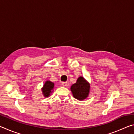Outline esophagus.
Listing matches in <instances>:
<instances>
[{"mask_svg": "<svg viewBox=\"0 0 134 134\" xmlns=\"http://www.w3.org/2000/svg\"><path fill=\"white\" fill-rule=\"evenodd\" d=\"M62 85H63V86H64V87H66V86H68V83L67 82H63Z\"/></svg>", "mask_w": 134, "mask_h": 134, "instance_id": "esophagus-1", "label": "esophagus"}]
</instances>
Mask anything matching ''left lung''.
<instances>
[{
  "mask_svg": "<svg viewBox=\"0 0 134 134\" xmlns=\"http://www.w3.org/2000/svg\"><path fill=\"white\" fill-rule=\"evenodd\" d=\"M90 84L83 77H79L76 83L71 86V91L74 98L79 100L87 98L90 92Z\"/></svg>",
  "mask_w": 134,
  "mask_h": 134,
  "instance_id": "8db88e82",
  "label": "left lung"
}]
</instances>
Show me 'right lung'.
<instances>
[{
    "mask_svg": "<svg viewBox=\"0 0 134 134\" xmlns=\"http://www.w3.org/2000/svg\"><path fill=\"white\" fill-rule=\"evenodd\" d=\"M54 87V83L51 82V81L47 80L45 81V84L42 88V92L44 97H48L49 95L53 92V89Z\"/></svg>",
    "mask_w": 134,
    "mask_h": 134,
    "instance_id": "add662e5",
    "label": "right lung"
}]
</instances>
